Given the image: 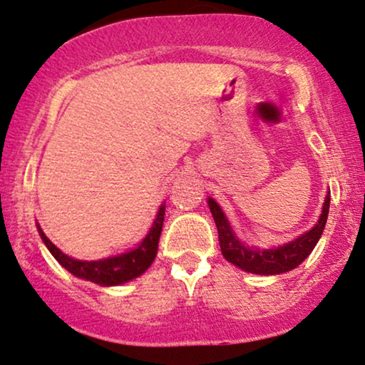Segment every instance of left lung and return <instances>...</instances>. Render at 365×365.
<instances>
[{
    "label": "left lung",
    "mask_w": 365,
    "mask_h": 365,
    "mask_svg": "<svg viewBox=\"0 0 365 365\" xmlns=\"http://www.w3.org/2000/svg\"><path fill=\"white\" fill-rule=\"evenodd\" d=\"M208 205L218 228L220 249H222L223 257L227 259L228 262L238 265V267L244 269L247 272L272 276V274L287 272L291 271V269L298 267V265L312 254L314 245L320 240L323 230H325L328 210H330V191H328L325 203H323L322 217L312 230L304 233V235L298 237L296 240L289 242V244L271 250L249 249V247L242 245V242L238 240L235 233L232 232L230 223L227 222V218H225L223 211L217 205V201L210 197Z\"/></svg>",
    "instance_id": "8db88e82"
}]
</instances>
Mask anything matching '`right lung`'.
<instances>
[{
    "mask_svg": "<svg viewBox=\"0 0 365 365\" xmlns=\"http://www.w3.org/2000/svg\"><path fill=\"white\" fill-rule=\"evenodd\" d=\"M164 215H165V205L160 206L159 213L154 225H152L148 235L143 238V242L137 247L135 250H130L127 254L116 255V257L105 259V260H78L69 257V255L62 254L56 245L43 235V232L40 230V237H42L43 244L47 245V249L51 250V254L56 257V260L62 267H66L71 274H74L76 277L88 279V281L94 282V284L100 286H116L123 284V282L130 281V279L140 276L142 272H145L150 264L154 262L157 249H159V238L162 232V225H164Z\"/></svg>",
    "mask_w": 365,
    "mask_h": 365,
    "instance_id": "add662e5",
    "label": "right lung"
}]
</instances>
